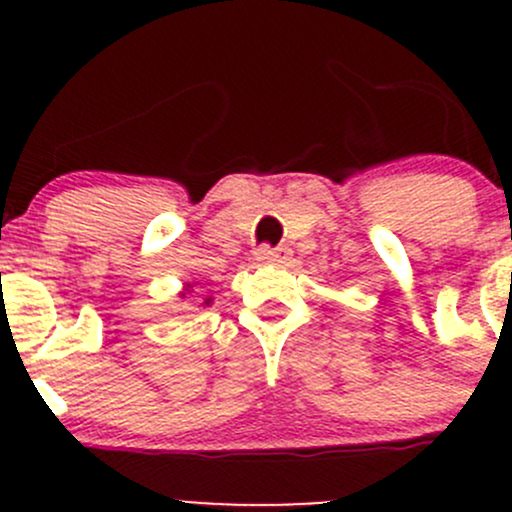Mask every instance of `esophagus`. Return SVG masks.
Returning <instances> with one entry per match:
<instances>
[{"mask_svg": "<svg viewBox=\"0 0 512 512\" xmlns=\"http://www.w3.org/2000/svg\"><path fill=\"white\" fill-rule=\"evenodd\" d=\"M289 255H292V252H289L287 247H267V245L257 247L255 252L257 262H265V265H285Z\"/></svg>", "mask_w": 512, "mask_h": 512, "instance_id": "1", "label": "esophagus"}]
</instances>
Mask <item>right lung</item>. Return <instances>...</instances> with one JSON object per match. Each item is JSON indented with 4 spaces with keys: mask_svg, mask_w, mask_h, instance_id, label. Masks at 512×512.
Instances as JSON below:
<instances>
[{
    "mask_svg": "<svg viewBox=\"0 0 512 512\" xmlns=\"http://www.w3.org/2000/svg\"><path fill=\"white\" fill-rule=\"evenodd\" d=\"M190 287H193V285H185V292H190ZM185 292L180 294V297H185ZM205 304H210V299H205Z\"/></svg>",
    "mask_w": 512,
    "mask_h": 512,
    "instance_id": "obj_1",
    "label": "right lung"
}]
</instances>
